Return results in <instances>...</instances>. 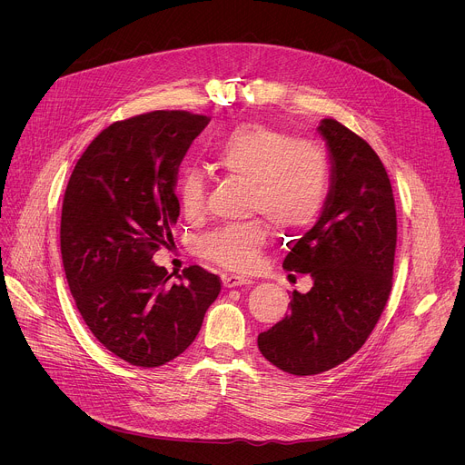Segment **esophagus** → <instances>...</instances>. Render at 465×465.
Returning <instances> with one entry per match:
<instances>
[{"label": "esophagus", "mask_w": 465, "mask_h": 465, "mask_svg": "<svg viewBox=\"0 0 465 465\" xmlns=\"http://www.w3.org/2000/svg\"><path fill=\"white\" fill-rule=\"evenodd\" d=\"M252 280L246 276H239V274H224L223 276V285L232 289V287H241V285H250Z\"/></svg>", "instance_id": "1"}]
</instances>
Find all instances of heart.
<instances>
[{
  "instance_id": "obj_1",
  "label": "heart",
  "mask_w": 465,
  "mask_h": 465,
  "mask_svg": "<svg viewBox=\"0 0 465 465\" xmlns=\"http://www.w3.org/2000/svg\"><path fill=\"white\" fill-rule=\"evenodd\" d=\"M210 160L217 171L248 185V213L264 215L283 233L305 232L325 206L331 171L327 153L316 142L248 123L221 138L210 149ZM178 198L185 217L198 219L204 213L206 180L201 171H183ZM269 239L267 221L250 219L203 235L196 248L224 269L250 271Z\"/></svg>"
}]
</instances>
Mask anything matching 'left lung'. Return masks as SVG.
<instances>
[{"label":"left lung","mask_w":465,"mask_h":465,"mask_svg":"<svg viewBox=\"0 0 465 465\" xmlns=\"http://www.w3.org/2000/svg\"><path fill=\"white\" fill-rule=\"evenodd\" d=\"M318 130L331 189L320 219L283 261L314 283L294 291L289 314L257 337L262 357L292 375L327 371L364 346L391 291L397 242L391 183L377 153L335 119Z\"/></svg>","instance_id":"1"}]
</instances>
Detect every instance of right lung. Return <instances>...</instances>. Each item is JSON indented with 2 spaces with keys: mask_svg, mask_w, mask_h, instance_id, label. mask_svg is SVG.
<instances>
[{
  "mask_svg": "<svg viewBox=\"0 0 465 465\" xmlns=\"http://www.w3.org/2000/svg\"><path fill=\"white\" fill-rule=\"evenodd\" d=\"M208 123L185 110L115 121L83 153L64 193L65 280L94 337L132 366L183 353L221 292V278L198 264L173 283L153 262L180 215L178 167Z\"/></svg>",
  "mask_w": 465,
  "mask_h": 465,
  "instance_id": "add662e5",
  "label": "right lung"
}]
</instances>
